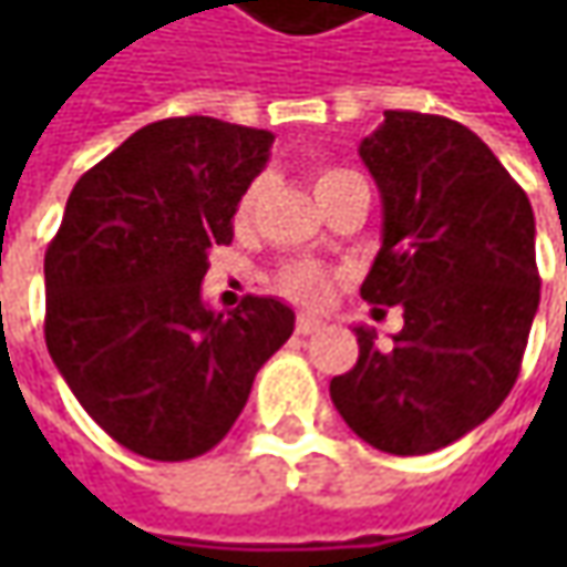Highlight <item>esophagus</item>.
<instances>
[{"label": "esophagus", "mask_w": 567, "mask_h": 567, "mask_svg": "<svg viewBox=\"0 0 567 567\" xmlns=\"http://www.w3.org/2000/svg\"><path fill=\"white\" fill-rule=\"evenodd\" d=\"M316 331H321V321L312 316H299L296 318V334L299 338H309V334H316Z\"/></svg>", "instance_id": "1"}]
</instances>
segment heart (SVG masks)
I'll list each match as a JSON object with an SVG mask.
<instances>
[{"label":"heart","mask_w":567,"mask_h":567,"mask_svg":"<svg viewBox=\"0 0 567 567\" xmlns=\"http://www.w3.org/2000/svg\"><path fill=\"white\" fill-rule=\"evenodd\" d=\"M347 176H357V173L340 169V166H321V169H316L312 183H316L318 198L328 195ZM258 198H261V183L246 186V192L236 198V207H233V227H249L251 214L258 207ZM277 290L287 296V299L302 302V306H321V302H328V296L334 290V274L318 268V265H309V261H296V265H287L284 271L277 274Z\"/></svg>","instance_id":"heart-1"}]
</instances>
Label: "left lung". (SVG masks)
<instances>
[{"label": "left lung", "instance_id": "left-lung-1", "mask_svg": "<svg viewBox=\"0 0 567 567\" xmlns=\"http://www.w3.org/2000/svg\"><path fill=\"white\" fill-rule=\"evenodd\" d=\"M384 229L362 299L401 306L394 347L357 328L331 401L384 454H429L489 420L520 375L539 306L534 207L467 125L388 110L360 144Z\"/></svg>", "mask_w": 567, "mask_h": 567}]
</instances>
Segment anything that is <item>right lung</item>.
I'll return each mask as SVG.
<instances>
[{
	"label": "right lung",
	"mask_w": 567,
	"mask_h": 567,
	"mask_svg": "<svg viewBox=\"0 0 567 567\" xmlns=\"http://www.w3.org/2000/svg\"><path fill=\"white\" fill-rule=\"evenodd\" d=\"M271 142L210 116L151 122L69 195L43 261L47 350L87 416L142 457L210 451L293 334L271 296L233 312L202 302L207 251L233 243L236 198Z\"/></svg>",
	"instance_id": "right-lung-1"
}]
</instances>
